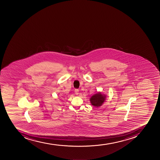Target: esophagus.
Listing matches in <instances>:
<instances>
[{
    "instance_id": "34e87169",
    "label": "esophagus",
    "mask_w": 160,
    "mask_h": 160,
    "mask_svg": "<svg viewBox=\"0 0 160 160\" xmlns=\"http://www.w3.org/2000/svg\"><path fill=\"white\" fill-rule=\"evenodd\" d=\"M75 93L76 95L79 94V90L78 89H76L75 90Z\"/></svg>"
}]
</instances>
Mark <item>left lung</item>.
<instances>
[{
	"label": "left lung",
	"mask_w": 160,
	"mask_h": 160,
	"mask_svg": "<svg viewBox=\"0 0 160 160\" xmlns=\"http://www.w3.org/2000/svg\"><path fill=\"white\" fill-rule=\"evenodd\" d=\"M106 96L101 92H98L90 98V102L92 105L96 107L101 106L105 101Z\"/></svg>",
	"instance_id": "obj_1"
}]
</instances>
